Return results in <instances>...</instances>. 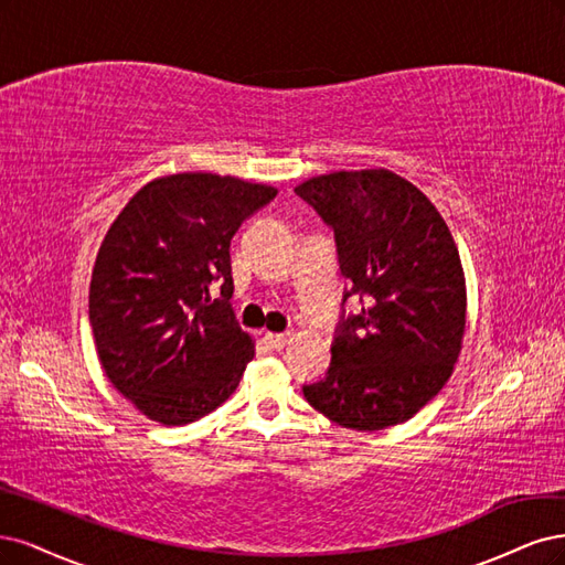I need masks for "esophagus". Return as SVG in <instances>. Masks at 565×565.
Masks as SVG:
<instances>
[{"label": "esophagus", "instance_id": "esophagus-1", "mask_svg": "<svg viewBox=\"0 0 565 565\" xmlns=\"http://www.w3.org/2000/svg\"><path fill=\"white\" fill-rule=\"evenodd\" d=\"M288 340H290V338H288V333H265L267 348L277 350V352H281V350L286 348V342H288Z\"/></svg>", "mask_w": 565, "mask_h": 565}]
</instances>
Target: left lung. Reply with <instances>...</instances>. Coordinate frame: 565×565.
I'll return each mask as SVG.
<instances>
[{"mask_svg":"<svg viewBox=\"0 0 565 565\" xmlns=\"http://www.w3.org/2000/svg\"><path fill=\"white\" fill-rule=\"evenodd\" d=\"M333 227L338 263L359 296L340 321L326 377L302 385L340 427L406 423L441 392L462 350L467 286L458 246L429 199L387 169L335 171L296 188Z\"/></svg>","mask_w":565,"mask_h":565,"instance_id":"1","label":"left lung"}]
</instances>
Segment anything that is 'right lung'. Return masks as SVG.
Here are the masks:
<instances>
[{"mask_svg":"<svg viewBox=\"0 0 565 565\" xmlns=\"http://www.w3.org/2000/svg\"><path fill=\"white\" fill-rule=\"evenodd\" d=\"M275 196V188L232 175H163L107 230L88 321L107 380L150 420L190 425L239 385L256 350L230 305V242ZM213 289L222 296L213 299Z\"/></svg>","mask_w":565,"mask_h":565,"instance_id":"obj_1","label":"right lung"}]
</instances>
